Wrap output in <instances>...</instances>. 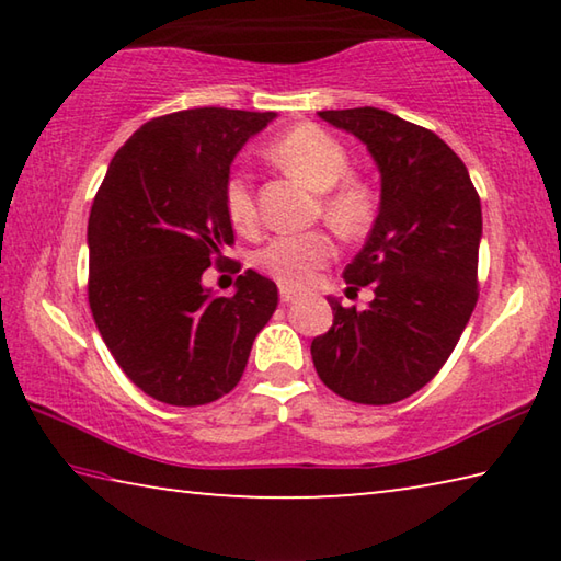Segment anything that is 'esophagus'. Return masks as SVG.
Masks as SVG:
<instances>
[{
    "mask_svg": "<svg viewBox=\"0 0 561 561\" xmlns=\"http://www.w3.org/2000/svg\"><path fill=\"white\" fill-rule=\"evenodd\" d=\"M294 297H297V291H294V289H289V287H282V289H279V299H282L284 304L294 301Z\"/></svg>",
    "mask_w": 561,
    "mask_h": 561,
    "instance_id": "obj_1",
    "label": "esophagus"
}]
</instances>
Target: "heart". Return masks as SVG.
Instances as JSON below:
<instances>
[{"mask_svg": "<svg viewBox=\"0 0 561 561\" xmlns=\"http://www.w3.org/2000/svg\"><path fill=\"white\" fill-rule=\"evenodd\" d=\"M267 158L274 165L299 178L304 185L321 193L319 205L324 220L341 234H360L376 215L374 187L348 173L351 158L336 136L314 123H301L272 140ZM225 210L240 232H257L260 210L252 178L232 170L225 180ZM336 244L327 232L284 234L254 254V267L282 287L304 289L314 282L317 270L334 257Z\"/></svg>", "mask_w": 561, "mask_h": 561, "instance_id": "b5f03b06", "label": "heart"}]
</instances>
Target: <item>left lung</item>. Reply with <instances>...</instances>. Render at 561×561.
Instances as JSON below:
<instances>
[{
	"label": "left lung",
	"mask_w": 561,
	"mask_h": 561,
	"mask_svg": "<svg viewBox=\"0 0 561 561\" xmlns=\"http://www.w3.org/2000/svg\"><path fill=\"white\" fill-rule=\"evenodd\" d=\"M364 140L381 170V207L348 289L371 284L366 309L329 297L334 324L311 341L324 386L346 401L388 405L431 381L478 304L480 195L462 160L433 130L381 108L319 111Z\"/></svg>",
	"instance_id": "1"
}]
</instances>
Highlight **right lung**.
<instances>
[{
    "label": "right lung",
    "instance_id": "1",
    "mask_svg": "<svg viewBox=\"0 0 561 561\" xmlns=\"http://www.w3.org/2000/svg\"><path fill=\"white\" fill-rule=\"evenodd\" d=\"M277 113L187 108L148 121L113 156L89 217L91 314L133 383L168 405H205L240 383L277 284L247 270L232 297L205 270L240 272L225 180Z\"/></svg>",
    "mask_w": 561,
    "mask_h": 561
}]
</instances>
